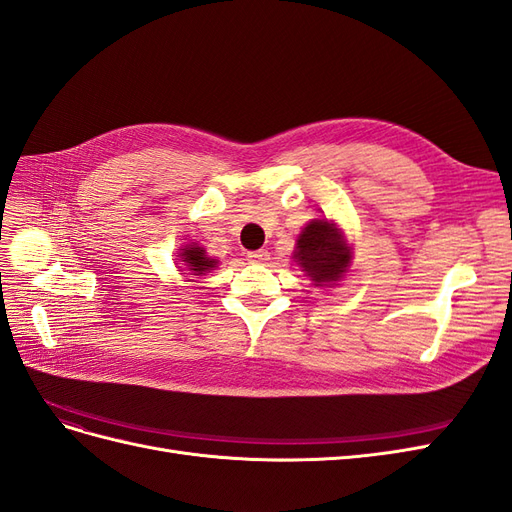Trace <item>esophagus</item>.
<instances>
[{
	"label": "esophagus",
	"instance_id": "1",
	"mask_svg": "<svg viewBox=\"0 0 512 512\" xmlns=\"http://www.w3.org/2000/svg\"><path fill=\"white\" fill-rule=\"evenodd\" d=\"M247 260L252 262V265H265L269 260V252L267 250H258V252H250L247 254Z\"/></svg>",
	"mask_w": 512,
	"mask_h": 512
}]
</instances>
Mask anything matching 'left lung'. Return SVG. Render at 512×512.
<instances>
[{"label": "left lung", "mask_w": 512, "mask_h": 512, "mask_svg": "<svg viewBox=\"0 0 512 512\" xmlns=\"http://www.w3.org/2000/svg\"><path fill=\"white\" fill-rule=\"evenodd\" d=\"M292 258L314 286L331 288L350 269L352 252L344 232L333 222L312 220L299 235Z\"/></svg>", "instance_id": "obj_1"}]
</instances>
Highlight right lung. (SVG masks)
<instances>
[{"instance_id": "right-lung-1", "label": "right lung", "mask_w": 512, "mask_h": 512, "mask_svg": "<svg viewBox=\"0 0 512 512\" xmlns=\"http://www.w3.org/2000/svg\"><path fill=\"white\" fill-rule=\"evenodd\" d=\"M177 265H181L179 271L188 273L185 277H196V275H207L209 271H213L215 265H218V260L209 258L205 247H200L198 243H188L179 250Z\"/></svg>"}]
</instances>
